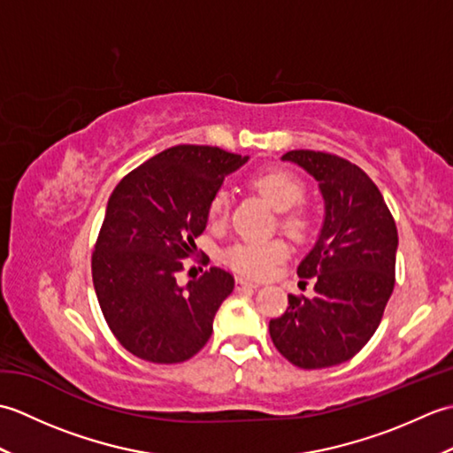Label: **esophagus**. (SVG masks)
Segmentation results:
<instances>
[{
	"label": "esophagus",
	"instance_id": "34e87169",
	"mask_svg": "<svg viewBox=\"0 0 453 453\" xmlns=\"http://www.w3.org/2000/svg\"><path fill=\"white\" fill-rule=\"evenodd\" d=\"M235 288L237 290H245V288H258V284L257 282H253V280H247V278H243V276H237L235 278Z\"/></svg>",
	"mask_w": 453,
	"mask_h": 453
}]
</instances>
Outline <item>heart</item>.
Wrapping results in <instances>:
<instances>
[{"instance_id":"obj_1","label":"heart","mask_w":453,"mask_h":453,"mask_svg":"<svg viewBox=\"0 0 453 453\" xmlns=\"http://www.w3.org/2000/svg\"><path fill=\"white\" fill-rule=\"evenodd\" d=\"M251 187L261 195L273 210L280 211L282 216V227L288 234L302 235L305 232V218L297 211H290L300 204L303 198V187L290 173L282 169H263L257 171L251 177ZM229 208V192L226 188H219L210 200L208 214L211 221L224 219ZM288 253V247L282 242H271V243H239L227 251L226 258L227 263L239 273L251 274V276H266L273 271V266L284 258Z\"/></svg>"}]
</instances>
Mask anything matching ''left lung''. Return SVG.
I'll return each instance as SVG.
<instances>
[{
    "mask_svg": "<svg viewBox=\"0 0 453 453\" xmlns=\"http://www.w3.org/2000/svg\"><path fill=\"white\" fill-rule=\"evenodd\" d=\"M282 161L317 180L325 211L297 266L300 278H315V296H288L268 333L297 368H329L350 360L378 329L395 286L397 227L378 187L354 163L310 150L288 151Z\"/></svg>",
    "mask_w": 453,
    "mask_h": 453,
    "instance_id": "obj_1",
    "label": "left lung"
}]
</instances>
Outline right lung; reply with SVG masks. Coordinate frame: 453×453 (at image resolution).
Segmentation results:
<instances>
[{"label": "right lung", "mask_w": 453, "mask_h": 453, "mask_svg": "<svg viewBox=\"0 0 453 453\" xmlns=\"http://www.w3.org/2000/svg\"><path fill=\"white\" fill-rule=\"evenodd\" d=\"M247 161L219 148L175 146L112 190L91 261L93 286L112 334L138 358L179 364L208 342L234 276L214 266L179 286L175 274L206 229L211 196Z\"/></svg>", "instance_id": "add662e5"}]
</instances>
